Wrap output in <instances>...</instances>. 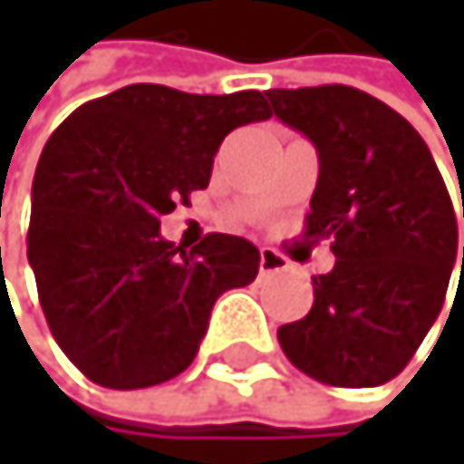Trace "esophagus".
Masks as SVG:
<instances>
[{
    "instance_id": "34e87169",
    "label": "esophagus",
    "mask_w": 464,
    "mask_h": 464,
    "mask_svg": "<svg viewBox=\"0 0 464 464\" xmlns=\"http://www.w3.org/2000/svg\"><path fill=\"white\" fill-rule=\"evenodd\" d=\"M284 270H286V261L273 247H261V253H258V273L270 276V273H284Z\"/></svg>"
}]
</instances>
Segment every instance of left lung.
<instances>
[{"label": "left lung", "mask_w": 464, "mask_h": 464, "mask_svg": "<svg viewBox=\"0 0 464 464\" xmlns=\"http://www.w3.org/2000/svg\"><path fill=\"white\" fill-rule=\"evenodd\" d=\"M266 100L317 147L303 237L328 239L336 256L312 278V312L281 325L278 343L323 384L379 387L409 364L445 303L457 261L449 188L420 133L359 88H270Z\"/></svg>", "instance_id": "left-lung-1"}]
</instances>
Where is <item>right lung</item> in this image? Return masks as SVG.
I'll list each match as a JSON object with an SVG mask.
<instances>
[{
  "label": "right lung",
  "mask_w": 464,
  "mask_h": 464,
  "mask_svg": "<svg viewBox=\"0 0 464 464\" xmlns=\"http://www.w3.org/2000/svg\"><path fill=\"white\" fill-rule=\"evenodd\" d=\"M261 92L186 94L133 82L80 105L33 178L27 258L49 331L94 384L141 390L194 362L222 292L247 286L258 250L208 234L161 239V217L211 180L222 139L270 119Z\"/></svg>",
  "instance_id": "obj_1"
}]
</instances>
